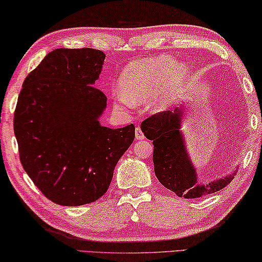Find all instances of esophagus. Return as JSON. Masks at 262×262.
Instances as JSON below:
<instances>
[{"label":"esophagus","instance_id":"esophagus-1","mask_svg":"<svg viewBox=\"0 0 262 262\" xmlns=\"http://www.w3.org/2000/svg\"><path fill=\"white\" fill-rule=\"evenodd\" d=\"M136 139L137 140H144L145 136L143 134V131L140 130V127H136Z\"/></svg>","mask_w":262,"mask_h":262}]
</instances>
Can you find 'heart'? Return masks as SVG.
<instances>
[{
    "mask_svg": "<svg viewBox=\"0 0 262 262\" xmlns=\"http://www.w3.org/2000/svg\"><path fill=\"white\" fill-rule=\"evenodd\" d=\"M190 68L186 62H178L170 55L138 60L124 68L119 78V103H143L156 111L168 108L189 76Z\"/></svg>",
    "mask_w": 262,
    "mask_h": 262,
    "instance_id": "b5f03b06",
    "label": "heart"
}]
</instances>
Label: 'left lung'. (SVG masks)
I'll return each mask as SVG.
<instances>
[{"label": "left lung", "instance_id": "8db88e82", "mask_svg": "<svg viewBox=\"0 0 262 262\" xmlns=\"http://www.w3.org/2000/svg\"><path fill=\"white\" fill-rule=\"evenodd\" d=\"M186 109L182 104L173 111L153 115L140 124V128L147 139L153 140L154 173L159 182L179 197L199 199L228 186L237 168L209 183L199 182V175L187 151L181 130Z\"/></svg>", "mask_w": 262, "mask_h": 262}]
</instances>
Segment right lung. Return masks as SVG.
Wrapping results in <instances>:
<instances>
[{"mask_svg": "<svg viewBox=\"0 0 262 262\" xmlns=\"http://www.w3.org/2000/svg\"><path fill=\"white\" fill-rule=\"evenodd\" d=\"M105 54L57 49L24 80L14 115L19 159L52 202L76 207L108 190L118 160L135 139V126H103L106 97L94 87Z\"/></svg>", "mask_w": 262, "mask_h": 262, "instance_id": "1", "label": "right lung"}]
</instances>
